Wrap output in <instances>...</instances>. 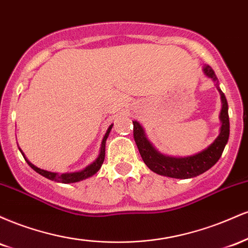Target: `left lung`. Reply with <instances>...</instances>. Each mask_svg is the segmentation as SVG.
Segmentation results:
<instances>
[{
    "label": "left lung",
    "instance_id": "left-lung-1",
    "mask_svg": "<svg viewBox=\"0 0 248 248\" xmlns=\"http://www.w3.org/2000/svg\"><path fill=\"white\" fill-rule=\"evenodd\" d=\"M203 72L207 78L212 79L217 87L221 99V109L219 120L221 122L220 132L216 140L204 150L191 156H169L162 154L153 146L148 140L143 127L138 121H133L134 124V140L139 148V152L146 166L154 172L161 176L171 178L186 179L192 178L201 173L205 172L210 168L217 163L220 158L224 148L229 141L230 136V120H229V105H227L225 94L219 88L218 79L215 71L209 65H204Z\"/></svg>",
    "mask_w": 248,
    "mask_h": 248
}]
</instances>
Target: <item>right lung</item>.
I'll list each match as a JSON object with an SVG mask.
<instances>
[{"mask_svg":"<svg viewBox=\"0 0 248 248\" xmlns=\"http://www.w3.org/2000/svg\"><path fill=\"white\" fill-rule=\"evenodd\" d=\"M112 127H113V124H110L109 127H108L106 134H105V135H104V139H102V142H101L100 152H99L98 157H96L95 160L92 162V163L88 164L87 167H85L84 169L79 170V171L58 173V172H52V171H47V170L41 169V168H37L36 166H33V164L31 163V162L28 160L27 157H25L24 153L22 152L21 149H19V150H21L22 155H23V157L25 158V161H27V163L29 164V166L32 168V169L35 170L36 172H38L39 175L44 176L45 178L51 179V181L59 182V183H64V184L76 183V182H80V181H82V179H86L88 177H92L93 175H95V173L99 171V169H100V168H101L102 163H104V160H105V149H106V141H107L108 135H109L110 130H112Z\"/></svg>","mask_w":248,"mask_h":248,"instance_id":"1","label":"right lung"}]
</instances>
